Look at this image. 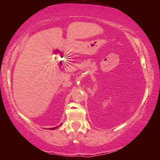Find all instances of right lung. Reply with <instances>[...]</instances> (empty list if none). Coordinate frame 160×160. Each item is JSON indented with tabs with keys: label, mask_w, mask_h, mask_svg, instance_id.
Masks as SVG:
<instances>
[{
	"label": "right lung",
	"mask_w": 160,
	"mask_h": 160,
	"mask_svg": "<svg viewBox=\"0 0 160 160\" xmlns=\"http://www.w3.org/2000/svg\"><path fill=\"white\" fill-rule=\"evenodd\" d=\"M61 125H62V123L61 124L60 126H61ZM57 127H58V126H57ZM57 127H54V128H49V129H50V130H54V129H56V128H57Z\"/></svg>",
	"instance_id": "1"
}]
</instances>
